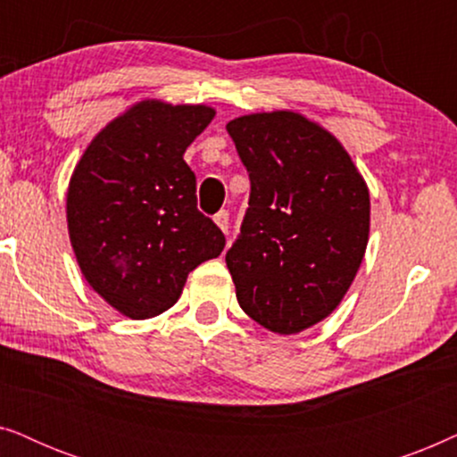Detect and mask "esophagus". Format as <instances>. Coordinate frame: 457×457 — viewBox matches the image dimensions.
<instances>
[{
    "instance_id": "1",
    "label": "esophagus",
    "mask_w": 457,
    "mask_h": 457,
    "mask_svg": "<svg viewBox=\"0 0 457 457\" xmlns=\"http://www.w3.org/2000/svg\"><path fill=\"white\" fill-rule=\"evenodd\" d=\"M214 222L218 224V228H220L224 235H228V228H230V227H228V212H227V210L218 212V214L214 216Z\"/></svg>"
}]
</instances>
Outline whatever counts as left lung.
Instances as JSON below:
<instances>
[{"instance_id":"obj_1","label":"left lung","mask_w":457,"mask_h":457,"mask_svg":"<svg viewBox=\"0 0 457 457\" xmlns=\"http://www.w3.org/2000/svg\"><path fill=\"white\" fill-rule=\"evenodd\" d=\"M252 180L227 266L241 310L277 335L333 314L364 260L370 193L333 133L293 110L227 124Z\"/></svg>"}]
</instances>
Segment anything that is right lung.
<instances>
[{"label": "right lung", "mask_w": 457, "mask_h": 457, "mask_svg": "<svg viewBox=\"0 0 457 457\" xmlns=\"http://www.w3.org/2000/svg\"><path fill=\"white\" fill-rule=\"evenodd\" d=\"M204 104L141 99L105 124L68 183L66 220L93 291L133 320L172 308L191 270L224 249L197 210L185 149L212 122Z\"/></svg>", "instance_id": "1"}]
</instances>
